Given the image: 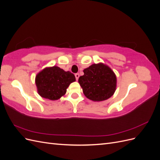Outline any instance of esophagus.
<instances>
[{
	"label": "esophagus",
	"mask_w": 160,
	"mask_h": 160,
	"mask_svg": "<svg viewBox=\"0 0 160 160\" xmlns=\"http://www.w3.org/2000/svg\"><path fill=\"white\" fill-rule=\"evenodd\" d=\"M75 78H76V80L77 81L78 80V79H79V73H76V74H75Z\"/></svg>",
	"instance_id": "esophagus-1"
}]
</instances>
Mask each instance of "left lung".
Listing matches in <instances>:
<instances>
[{"label": "left lung", "mask_w": 160, "mask_h": 160, "mask_svg": "<svg viewBox=\"0 0 160 160\" xmlns=\"http://www.w3.org/2000/svg\"><path fill=\"white\" fill-rule=\"evenodd\" d=\"M79 83L84 95L94 101L111 98L116 89V76L109 67L102 63L93 64L83 70Z\"/></svg>", "instance_id": "1"}]
</instances>
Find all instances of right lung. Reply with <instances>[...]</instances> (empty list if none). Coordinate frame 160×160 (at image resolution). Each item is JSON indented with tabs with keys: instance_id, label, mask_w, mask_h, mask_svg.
<instances>
[{
	"instance_id": "obj_1",
	"label": "right lung",
	"mask_w": 160,
	"mask_h": 160,
	"mask_svg": "<svg viewBox=\"0 0 160 160\" xmlns=\"http://www.w3.org/2000/svg\"><path fill=\"white\" fill-rule=\"evenodd\" d=\"M75 81V75L54 66L45 68L36 76L38 93L42 98L57 100L64 95L69 84Z\"/></svg>"
}]
</instances>
